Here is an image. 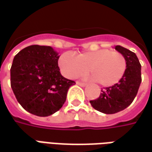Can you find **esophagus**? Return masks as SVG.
<instances>
[{
  "label": "esophagus",
  "mask_w": 152,
  "mask_h": 152,
  "mask_svg": "<svg viewBox=\"0 0 152 152\" xmlns=\"http://www.w3.org/2000/svg\"><path fill=\"white\" fill-rule=\"evenodd\" d=\"M76 84H77L78 86H82V87L87 86V84H86V83H84V82H81V81H79V80H77V81H76Z\"/></svg>",
  "instance_id": "esophagus-1"
}]
</instances>
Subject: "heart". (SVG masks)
<instances>
[{
  "mask_svg": "<svg viewBox=\"0 0 152 152\" xmlns=\"http://www.w3.org/2000/svg\"><path fill=\"white\" fill-rule=\"evenodd\" d=\"M58 66L68 78H76L89 72L96 82L102 86H112L121 80L127 68L125 57L110 49L85 51L75 57L63 53L58 58Z\"/></svg>",
  "mask_w": 152,
  "mask_h": 152,
  "instance_id": "obj_1",
  "label": "heart"
}]
</instances>
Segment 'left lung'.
I'll list each match as a JSON object with an SVG mask.
<instances>
[{"label": "left lung", "instance_id": "1", "mask_svg": "<svg viewBox=\"0 0 152 152\" xmlns=\"http://www.w3.org/2000/svg\"><path fill=\"white\" fill-rule=\"evenodd\" d=\"M115 49L126 58L125 73L119 82L102 89L98 99L89 101L95 110L105 114H114L128 107L135 99L142 82L141 64L137 55L121 45Z\"/></svg>", "mask_w": 152, "mask_h": 152}]
</instances>
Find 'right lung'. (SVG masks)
Segmentation results:
<instances>
[{"instance_id": "obj_1", "label": "right lung", "mask_w": 152, "mask_h": 152, "mask_svg": "<svg viewBox=\"0 0 152 152\" xmlns=\"http://www.w3.org/2000/svg\"><path fill=\"white\" fill-rule=\"evenodd\" d=\"M58 58L52 47L38 45L26 47L14 58L10 86L27 112L48 116L64 104L67 90L76 82L61 75Z\"/></svg>"}]
</instances>
